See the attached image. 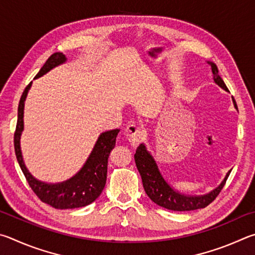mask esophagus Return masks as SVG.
Instances as JSON below:
<instances>
[{"instance_id":"34e87169","label":"esophagus","mask_w":255,"mask_h":255,"mask_svg":"<svg viewBox=\"0 0 255 255\" xmlns=\"http://www.w3.org/2000/svg\"><path fill=\"white\" fill-rule=\"evenodd\" d=\"M125 135H127L128 142L132 145H137L140 142L143 140L144 133L142 128L139 127V125L135 123H131L128 124L127 128H125Z\"/></svg>"}]
</instances>
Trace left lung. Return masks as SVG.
Returning a JSON list of instances; mask_svg holds the SVG:
<instances>
[{
  "instance_id": "left-lung-1",
  "label": "left lung",
  "mask_w": 255,
  "mask_h": 255,
  "mask_svg": "<svg viewBox=\"0 0 255 255\" xmlns=\"http://www.w3.org/2000/svg\"><path fill=\"white\" fill-rule=\"evenodd\" d=\"M211 65L213 71V78L216 85H218L224 91L229 92V88L226 87L224 80L218 75L217 66L213 61H207ZM233 98V97H232ZM233 104L236 110L238 105L233 98ZM134 160L137 170H139L142 184L145 190L146 195L159 206L163 208L170 209L176 212H186V211H195V209L205 208L208 206L214 199L217 197V195L221 193L223 187L229 178L231 170L226 173L224 179L218 185L216 188L204 195H187L182 194L180 191L176 190L169 182L164 179L161 171L159 170L158 163L150 151L146 149L144 143H141L137 146L136 152L134 154Z\"/></svg>"
}]
</instances>
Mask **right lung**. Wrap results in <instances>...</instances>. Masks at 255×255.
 Returning a JSON list of instances; mask_svg holds the SVG:
<instances>
[{"instance_id":"1","label":"right lung","mask_w":255,"mask_h":255,"mask_svg":"<svg viewBox=\"0 0 255 255\" xmlns=\"http://www.w3.org/2000/svg\"><path fill=\"white\" fill-rule=\"evenodd\" d=\"M67 58L64 53L55 52L48 58L46 64L42 66V68L35 75L34 79L42 77L43 75L49 73L55 67L65 64ZM31 86H32V82L25 87L21 96L19 107H17V122L14 133V150L21 170L23 172L31 189L34 191V194L38 196L40 200L50 205L53 208L73 209L87 206V205L95 202L100 197L103 189H104L106 184L109 155L111 151L114 149L116 136H118L120 130L116 128V130L101 133L91 154L88 155L83 167L69 179L61 182H56V184L39 180L31 175V172L26 168L21 150V135L24 130V103Z\"/></svg>"}]
</instances>
